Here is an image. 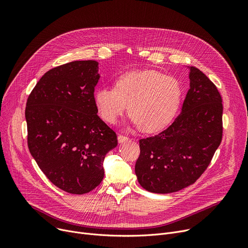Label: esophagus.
Listing matches in <instances>:
<instances>
[{
  "instance_id": "obj_1",
  "label": "esophagus",
  "mask_w": 248,
  "mask_h": 248,
  "mask_svg": "<svg viewBox=\"0 0 248 248\" xmlns=\"http://www.w3.org/2000/svg\"><path fill=\"white\" fill-rule=\"evenodd\" d=\"M129 139L125 136H123V135H119L117 136V140H119L120 144H123V142H126Z\"/></svg>"
}]
</instances>
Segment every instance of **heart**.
<instances>
[{
	"label": "heart",
	"instance_id": "heart-1",
	"mask_svg": "<svg viewBox=\"0 0 248 248\" xmlns=\"http://www.w3.org/2000/svg\"><path fill=\"white\" fill-rule=\"evenodd\" d=\"M181 96L182 86L175 77L155 70H140L120 76L114 89H96L93 100L106 122L114 124L128 106L132 124L142 132L155 133L173 120Z\"/></svg>",
	"mask_w": 248,
	"mask_h": 248
}]
</instances>
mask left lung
Segmentation results:
<instances>
[{
  "label": "left lung",
  "instance_id": "1",
  "mask_svg": "<svg viewBox=\"0 0 248 248\" xmlns=\"http://www.w3.org/2000/svg\"><path fill=\"white\" fill-rule=\"evenodd\" d=\"M190 88L180 114L159 135L140 140L135 171L152 193L184 189L203 174L222 139V98L201 70L187 66Z\"/></svg>",
  "mask_w": 248,
  "mask_h": 248
}]
</instances>
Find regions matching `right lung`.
I'll return each instance as SVG.
<instances>
[{
	"instance_id": "obj_1",
	"label": "right lung",
	"mask_w": 248,
	"mask_h": 248,
	"mask_svg": "<svg viewBox=\"0 0 248 248\" xmlns=\"http://www.w3.org/2000/svg\"><path fill=\"white\" fill-rule=\"evenodd\" d=\"M95 60L72 61L47 71L30 93L25 117L28 147L45 176L61 190L81 195L103 179L115 133L97 115Z\"/></svg>"
}]
</instances>
